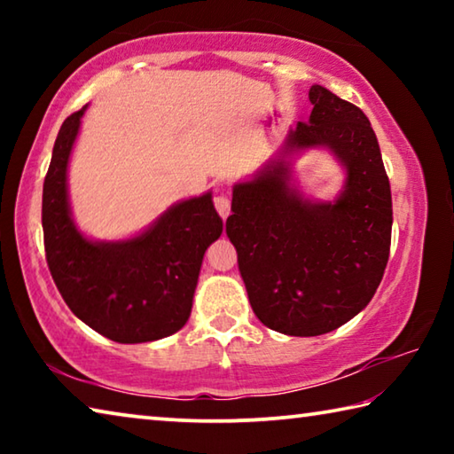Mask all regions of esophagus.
Returning <instances> with one entry per match:
<instances>
[{
  "label": "esophagus",
  "instance_id": "1",
  "mask_svg": "<svg viewBox=\"0 0 454 454\" xmlns=\"http://www.w3.org/2000/svg\"><path fill=\"white\" fill-rule=\"evenodd\" d=\"M214 206H216V210H218V214L222 218H228V214H230V200H228V196L226 194H218L216 198H214Z\"/></svg>",
  "mask_w": 454,
  "mask_h": 454
}]
</instances>
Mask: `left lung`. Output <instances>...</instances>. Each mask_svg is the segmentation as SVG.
Returning <instances> with one entry per match:
<instances>
[{
    "label": "left lung",
    "instance_id": "obj_1",
    "mask_svg": "<svg viewBox=\"0 0 454 454\" xmlns=\"http://www.w3.org/2000/svg\"><path fill=\"white\" fill-rule=\"evenodd\" d=\"M309 99V121L290 128L252 178L234 184L226 220L252 310L288 336L326 334L364 310L393 232L390 184L371 121L318 83ZM309 149H326L343 168L333 200L306 197L297 186L294 162Z\"/></svg>",
    "mask_w": 454,
    "mask_h": 454
}]
</instances>
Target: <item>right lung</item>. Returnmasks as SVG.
Here are the masks:
<instances>
[{
    "label": "right lung",
    "instance_id": "add662e5",
    "mask_svg": "<svg viewBox=\"0 0 454 454\" xmlns=\"http://www.w3.org/2000/svg\"><path fill=\"white\" fill-rule=\"evenodd\" d=\"M88 104L59 128L43 182L45 258L66 304L82 322L121 344L152 342L186 325L206 250L222 234L212 192L180 200L148 228L94 240L75 224L67 168Z\"/></svg>",
    "mask_w": 454,
    "mask_h": 454
}]
</instances>
